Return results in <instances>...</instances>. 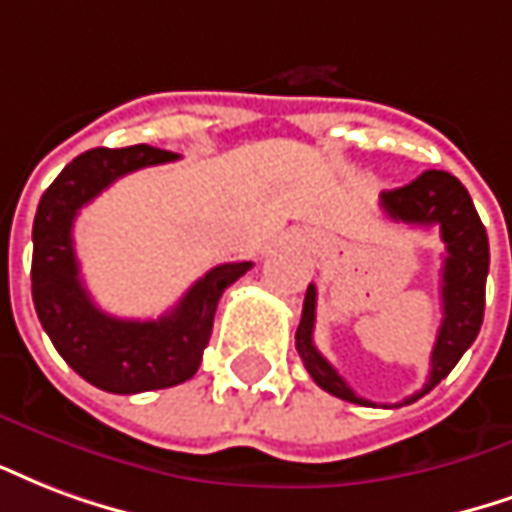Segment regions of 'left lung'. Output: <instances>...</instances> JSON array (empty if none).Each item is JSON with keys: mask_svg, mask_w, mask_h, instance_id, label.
Masks as SVG:
<instances>
[{"mask_svg": "<svg viewBox=\"0 0 512 512\" xmlns=\"http://www.w3.org/2000/svg\"><path fill=\"white\" fill-rule=\"evenodd\" d=\"M382 210L393 220L412 223V226H439L445 242V264H442V324L436 333L434 352H431V374L420 393L406 398L412 404L420 395L434 390L442 382L464 352L475 343L483 311H486V278H488V234L480 223L472 196L447 171H423L409 185L384 190ZM313 324H316V286H308L302 302V319L294 335L297 352L308 368L311 379L322 390L349 404L376 406L354 393L343 382L333 365L327 363L313 343Z\"/></svg>", "mask_w": 512, "mask_h": 512, "instance_id": "1", "label": "left lung"}]
</instances>
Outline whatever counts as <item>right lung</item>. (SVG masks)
Wrapping results in <instances>:
<instances>
[{
  "mask_svg": "<svg viewBox=\"0 0 512 512\" xmlns=\"http://www.w3.org/2000/svg\"><path fill=\"white\" fill-rule=\"evenodd\" d=\"M177 155L136 144L89 149L67 163L37 204L32 226V300L37 319L73 371L106 393L133 395L188 382L207 349L220 294L251 270V261L212 267L171 313L155 322L117 319L92 302L78 275L73 220L78 210L130 171Z\"/></svg>",
  "mask_w": 512,
  "mask_h": 512,
  "instance_id": "right-lung-1",
  "label": "right lung"
}]
</instances>
